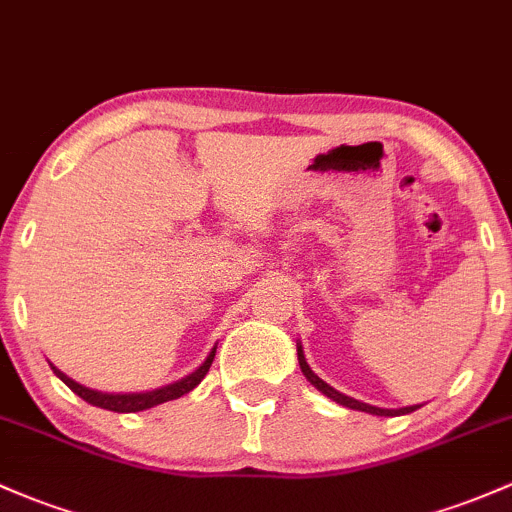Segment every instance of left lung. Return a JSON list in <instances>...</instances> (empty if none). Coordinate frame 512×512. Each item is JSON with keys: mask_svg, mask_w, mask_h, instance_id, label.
<instances>
[{"mask_svg": "<svg viewBox=\"0 0 512 512\" xmlns=\"http://www.w3.org/2000/svg\"><path fill=\"white\" fill-rule=\"evenodd\" d=\"M298 361H300V368H302V376L307 378V381L312 383L320 393L327 395L329 400H334V403L344 405V408H351V410H361V412H371V415H386V417H395V415H408V412L422 408V405H408V408H398V410H386V408H376V405H368V403H361V400L356 398H349V395L339 393L337 388H332L329 383H324L320 376H317L315 371H312L310 364H307L305 359V351H302V342H298Z\"/></svg>", "mask_w": 512, "mask_h": 512, "instance_id": "8db88e82", "label": "left lung"}]
</instances>
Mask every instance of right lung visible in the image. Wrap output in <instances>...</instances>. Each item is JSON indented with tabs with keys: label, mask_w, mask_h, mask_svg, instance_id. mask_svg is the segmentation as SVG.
<instances>
[{
	"label": "right lung",
	"mask_w": 512,
	"mask_h": 512,
	"mask_svg": "<svg viewBox=\"0 0 512 512\" xmlns=\"http://www.w3.org/2000/svg\"><path fill=\"white\" fill-rule=\"evenodd\" d=\"M214 351H217V346H212V351L207 354V359L202 361L195 371L188 373L185 378H180V381H173V383H168V386H161L156 390H144V393H102V390L85 388V386H80L78 381H73L70 376H65V373L60 371V368L53 366L51 361H48V364H51L53 373H56L60 381L73 390L75 395H80L85 403L95 405V408L112 410V412H141V410L153 408V405H161V403H168V400L180 398V395L190 393L192 388L200 386V381L207 376V371H210Z\"/></svg>",
	"instance_id": "right-lung-1"
}]
</instances>
